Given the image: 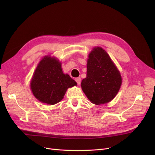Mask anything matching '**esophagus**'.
I'll return each mask as SVG.
<instances>
[{
  "mask_svg": "<svg viewBox=\"0 0 155 155\" xmlns=\"http://www.w3.org/2000/svg\"><path fill=\"white\" fill-rule=\"evenodd\" d=\"M75 81L77 83V84L79 85H80V83H81V78L80 77H78V78H75Z\"/></svg>",
  "mask_w": 155,
  "mask_h": 155,
  "instance_id": "obj_1",
  "label": "esophagus"
}]
</instances>
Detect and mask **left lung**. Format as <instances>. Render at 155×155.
I'll return each instance as SVG.
<instances>
[{"label":"left lung","mask_w":155,"mask_h":155,"mask_svg":"<svg viewBox=\"0 0 155 155\" xmlns=\"http://www.w3.org/2000/svg\"><path fill=\"white\" fill-rule=\"evenodd\" d=\"M87 77L81 87L91 102L99 105L114 98L122 84L120 73L109 54L97 47L88 55Z\"/></svg>","instance_id":"1"}]
</instances>
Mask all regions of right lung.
I'll use <instances>...</instances> for the list:
<instances>
[{
    "mask_svg": "<svg viewBox=\"0 0 155 155\" xmlns=\"http://www.w3.org/2000/svg\"><path fill=\"white\" fill-rule=\"evenodd\" d=\"M75 85V81L63 73L61 63L48 56L40 61L31 82L36 98L50 105L60 102L68 88Z\"/></svg>",
    "mask_w": 155,
    "mask_h": 155,
    "instance_id": "obj_1",
    "label": "right lung"
}]
</instances>
